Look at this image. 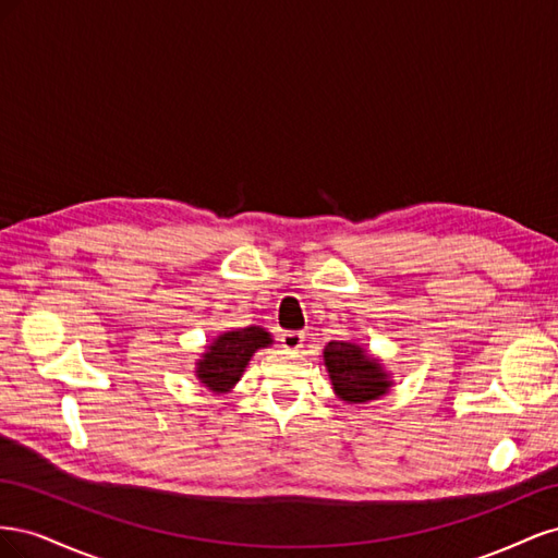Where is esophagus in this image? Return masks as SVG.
Wrapping results in <instances>:
<instances>
[{
    "instance_id": "34e87169",
    "label": "esophagus",
    "mask_w": 558,
    "mask_h": 558,
    "mask_svg": "<svg viewBox=\"0 0 558 558\" xmlns=\"http://www.w3.org/2000/svg\"><path fill=\"white\" fill-rule=\"evenodd\" d=\"M281 347L283 349H289V351H298L300 347H302V342H305V332H300V330H286V332H281Z\"/></svg>"
}]
</instances>
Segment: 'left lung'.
I'll return each instance as SVG.
<instances>
[{"label":"left lung","instance_id":"left-lung-1","mask_svg":"<svg viewBox=\"0 0 558 558\" xmlns=\"http://www.w3.org/2000/svg\"><path fill=\"white\" fill-rule=\"evenodd\" d=\"M324 365L335 396L349 404L379 400L393 386L391 373L384 363L353 340L328 342L324 349Z\"/></svg>","mask_w":558,"mask_h":558}]
</instances>
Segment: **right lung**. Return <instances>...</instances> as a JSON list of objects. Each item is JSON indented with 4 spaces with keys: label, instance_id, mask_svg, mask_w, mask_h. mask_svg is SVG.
<instances>
[{
    "label": "right lung",
    "instance_id": "right-lung-1",
    "mask_svg": "<svg viewBox=\"0 0 558 558\" xmlns=\"http://www.w3.org/2000/svg\"><path fill=\"white\" fill-rule=\"evenodd\" d=\"M275 344L272 335L260 326H246L216 335L195 361V377L216 396L230 393L244 375L248 361L258 349Z\"/></svg>",
    "mask_w": 558,
    "mask_h": 558
}]
</instances>
